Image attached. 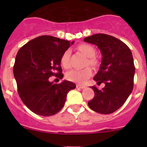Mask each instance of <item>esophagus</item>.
Returning <instances> with one entry per match:
<instances>
[{
    "label": "esophagus",
    "mask_w": 147,
    "mask_h": 147,
    "mask_svg": "<svg viewBox=\"0 0 147 147\" xmlns=\"http://www.w3.org/2000/svg\"><path fill=\"white\" fill-rule=\"evenodd\" d=\"M76 88H78V89H83V88H85V86H83V85H76Z\"/></svg>",
    "instance_id": "34e87169"
}]
</instances>
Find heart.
Wrapping results in <instances>:
<instances>
[{
    "mask_svg": "<svg viewBox=\"0 0 147 147\" xmlns=\"http://www.w3.org/2000/svg\"><path fill=\"white\" fill-rule=\"evenodd\" d=\"M78 49L89 58L88 63L90 65L93 67H96L98 65V61L96 58L94 57V55L96 54V50L94 47L89 44H81L78 46ZM69 57H70V50L67 49L63 53L61 56V60H60L61 65L65 69H69L70 67ZM92 70L89 67L83 69H71L66 73V78L73 82L83 84L92 76Z\"/></svg>",
    "mask_w": 147,
    "mask_h": 147,
    "instance_id": "b5f03b06",
    "label": "heart"
}]
</instances>
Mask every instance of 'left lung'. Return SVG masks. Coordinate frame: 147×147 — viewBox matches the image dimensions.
<instances>
[{
	"label": "left lung",
	"mask_w": 147,
	"mask_h": 147,
	"mask_svg": "<svg viewBox=\"0 0 147 147\" xmlns=\"http://www.w3.org/2000/svg\"><path fill=\"white\" fill-rule=\"evenodd\" d=\"M84 41L96 45L100 50L102 61L94 80L98 85H105L102 89L92 86L94 97L88 105L94 111L111 114L125 103L133 91L135 66L132 53L124 42L107 34H94Z\"/></svg>",
	"instance_id": "left-lung-1"
}]
</instances>
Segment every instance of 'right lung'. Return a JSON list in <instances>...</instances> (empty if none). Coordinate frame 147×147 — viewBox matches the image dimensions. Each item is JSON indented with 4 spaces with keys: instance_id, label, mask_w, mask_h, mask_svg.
<instances>
[{
    "instance_id": "add662e5",
    "label": "right lung",
    "mask_w": 147,
    "mask_h": 147,
    "mask_svg": "<svg viewBox=\"0 0 147 147\" xmlns=\"http://www.w3.org/2000/svg\"><path fill=\"white\" fill-rule=\"evenodd\" d=\"M74 42L51 36H40L19 49L13 65L17 91L24 104L33 113L52 116L65 105L68 92L76 88L71 82H50L49 78L62 79L61 56Z\"/></svg>"
}]
</instances>
